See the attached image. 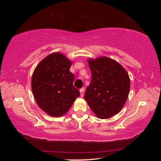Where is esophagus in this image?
I'll return each mask as SVG.
<instances>
[{
	"mask_svg": "<svg viewBox=\"0 0 161 161\" xmlns=\"http://www.w3.org/2000/svg\"><path fill=\"white\" fill-rule=\"evenodd\" d=\"M84 89L82 88V89H81L80 90V96L82 97L83 96H84Z\"/></svg>",
	"mask_w": 161,
	"mask_h": 161,
	"instance_id": "1",
	"label": "esophagus"
}]
</instances>
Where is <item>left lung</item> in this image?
Wrapping results in <instances>:
<instances>
[{
  "instance_id": "obj_1",
  "label": "left lung",
  "mask_w": 161,
  "mask_h": 161,
  "mask_svg": "<svg viewBox=\"0 0 161 161\" xmlns=\"http://www.w3.org/2000/svg\"><path fill=\"white\" fill-rule=\"evenodd\" d=\"M88 62L92 80L84 99L98 118H111L126 102L130 90L129 75L119 62L107 57L89 59Z\"/></svg>"
}]
</instances>
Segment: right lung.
Listing matches in <instances>:
<instances>
[{
	"mask_svg": "<svg viewBox=\"0 0 161 161\" xmlns=\"http://www.w3.org/2000/svg\"><path fill=\"white\" fill-rule=\"evenodd\" d=\"M72 62L64 54H49L38 64L32 77L31 86L40 108L54 117L69 111L80 92L73 86L75 75L69 71Z\"/></svg>",
	"mask_w": 161,
	"mask_h": 161,
	"instance_id": "1",
	"label": "right lung"
}]
</instances>
